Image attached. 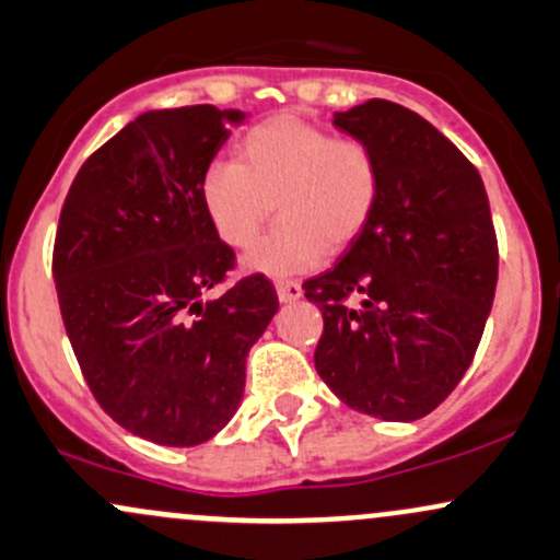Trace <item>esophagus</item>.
<instances>
[{"mask_svg":"<svg viewBox=\"0 0 560 560\" xmlns=\"http://www.w3.org/2000/svg\"><path fill=\"white\" fill-rule=\"evenodd\" d=\"M276 295H279L281 303H295V300L303 298V287L292 279H279L276 281Z\"/></svg>","mask_w":560,"mask_h":560,"instance_id":"1","label":"esophagus"}]
</instances>
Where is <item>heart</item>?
Listing matches in <instances>:
<instances>
[{"label":"heart","mask_w":560,"mask_h":560,"mask_svg":"<svg viewBox=\"0 0 560 560\" xmlns=\"http://www.w3.org/2000/svg\"><path fill=\"white\" fill-rule=\"evenodd\" d=\"M381 198V163L359 139H338L298 115L257 122L238 144V163L217 161L201 179L214 233L244 249L270 209L279 225L244 255L249 273L290 276L343 252L368 231Z\"/></svg>","instance_id":"1"}]
</instances>
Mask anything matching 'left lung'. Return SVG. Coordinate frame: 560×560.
<instances>
[{"mask_svg":"<svg viewBox=\"0 0 560 560\" xmlns=\"http://www.w3.org/2000/svg\"><path fill=\"white\" fill-rule=\"evenodd\" d=\"M381 163L368 231L303 284L325 316L314 364L335 397L384 421L432 413L472 364L499 276L478 168L416 112L384 98L335 112Z\"/></svg>","mask_w":560,"mask_h":560,"instance_id":"obj_1","label":"left lung"}]
</instances>
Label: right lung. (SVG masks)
Wrapping results in <instances>:
<instances>
[{
  "mask_svg": "<svg viewBox=\"0 0 560 560\" xmlns=\"http://www.w3.org/2000/svg\"><path fill=\"white\" fill-rule=\"evenodd\" d=\"M244 117L144 112L82 163L58 220L52 279L82 375L112 419L158 445H201L233 419L246 354L279 311L262 273L203 300L235 255L201 179Z\"/></svg>",
  "mask_w": 560,
  "mask_h": 560,
  "instance_id": "right-lung-1",
  "label": "right lung"
}]
</instances>
